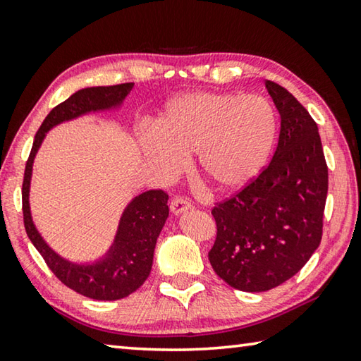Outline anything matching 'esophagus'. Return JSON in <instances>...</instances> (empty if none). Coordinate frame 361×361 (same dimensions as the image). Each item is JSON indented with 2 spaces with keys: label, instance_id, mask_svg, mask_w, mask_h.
I'll return each mask as SVG.
<instances>
[{
  "label": "esophagus",
  "instance_id": "obj_1",
  "mask_svg": "<svg viewBox=\"0 0 361 361\" xmlns=\"http://www.w3.org/2000/svg\"><path fill=\"white\" fill-rule=\"evenodd\" d=\"M191 204L188 202L185 197H173L172 202H170V210H172L173 215H180V213L191 210Z\"/></svg>",
  "mask_w": 361,
  "mask_h": 361
}]
</instances>
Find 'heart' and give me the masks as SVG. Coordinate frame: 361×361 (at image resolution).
<instances>
[{"instance_id": "heart-1", "label": "heart", "mask_w": 361, "mask_h": 361, "mask_svg": "<svg viewBox=\"0 0 361 361\" xmlns=\"http://www.w3.org/2000/svg\"><path fill=\"white\" fill-rule=\"evenodd\" d=\"M277 135V116L261 95L191 92L170 100L157 129L140 135L142 149L164 173L195 154V172L218 191L248 185L264 166Z\"/></svg>"}]
</instances>
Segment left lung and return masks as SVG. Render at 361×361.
Here are the masks:
<instances>
[{
	"mask_svg": "<svg viewBox=\"0 0 361 361\" xmlns=\"http://www.w3.org/2000/svg\"><path fill=\"white\" fill-rule=\"evenodd\" d=\"M280 114L266 169L212 210L216 240L209 259L232 288L259 293L301 271L320 245L328 167L312 116L282 85L266 81Z\"/></svg>",
	"mask_w": 361,
	"mask_h": 361,
	"instance_id": "left-lung-1",
	"label": "left lung"
}]
</instances>
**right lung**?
<instances>
[{"label":"right lung","mask_w":361,"mask_h":361,"mask_svg":"<svg viewBox=\"0 0 361 361\" xmlns=\"http://www.w3.org/2000/svg\"><path fill=\"white\" fill-rule=\"evenodd\" d=\"M132 87L133 82L85 87L54 108L36 132L23 175L22 210L28 239L60 282L97 301H116L129 296L148 279L157 237L169 216V195L162 189H151L132 199L122 213L114 242L105 256L90 264H78L54 252L36 229L28 202L30 181L36 152L52 127L92 111L119 108Z\"/></svg>","instance_id":"right-lung-1"}]
</instances>
